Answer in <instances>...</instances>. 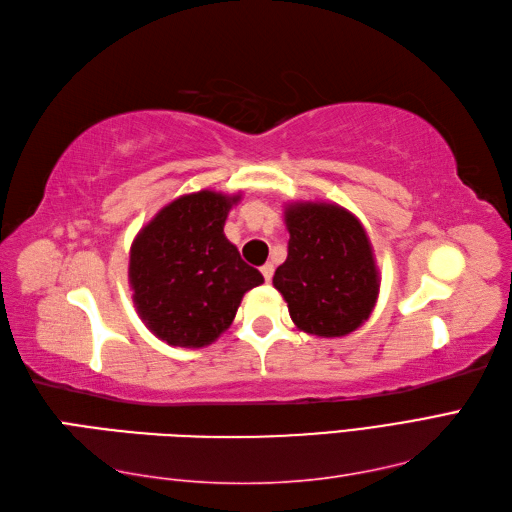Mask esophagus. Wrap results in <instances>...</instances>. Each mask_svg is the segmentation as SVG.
I'll return each mask as SVG.
<instances>
[{
	"label": "esophagus",
	"instance_id": "obj_1",
	"mask_svg": "<svg viewBox=\"0 0 512 512\" xmlns=\"http://www.w3.org/2000/svg\"><path fill=\"white\" fill-rule=\"evenodd\" d=\"M260 273H263L265 282H271V278H273V265H271V263L263 265V267H260Z\"/></svg>",
	"mask_w": 512,
	"mask_h": 512
}]
</instances>
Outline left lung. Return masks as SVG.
Listing matches in <instances>:
<instances>
[{
  "label": "left lung",
  "mask_w": 512,
  "mask_h": 512,
  "mask_svg": "<svg viewBox=\"0 0 512 512\" xmlns=\"http://www.w3.org/2000/svg\"><path fill=\"white\" fill-rule=\"evenodd\" d=\"M284 221L291 234L289 256L276 269L273 286L295 326L323 339L363 326L380 291L363 223L328 202H293Z\"/></svg>",
  "instance_id": "8db88e82"
}]
</instances>
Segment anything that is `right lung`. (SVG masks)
<instances>
[{"label":"right lung","instance_id":"obj_1","mask_svg":"<svg viewBox=\"0 0 512 512\" xmlns=\"http://www.w3.org/2000/svg\"><path fill=\"white\" fill-rule=\"evenodd\" d=\"M241 193L173 199L136 234L128 278L136 313L160 341L204 347L230 328L243 295L263 284L223 234Z\"/></svg>","mask_w":512,"mask_h":512}]
</instances>
